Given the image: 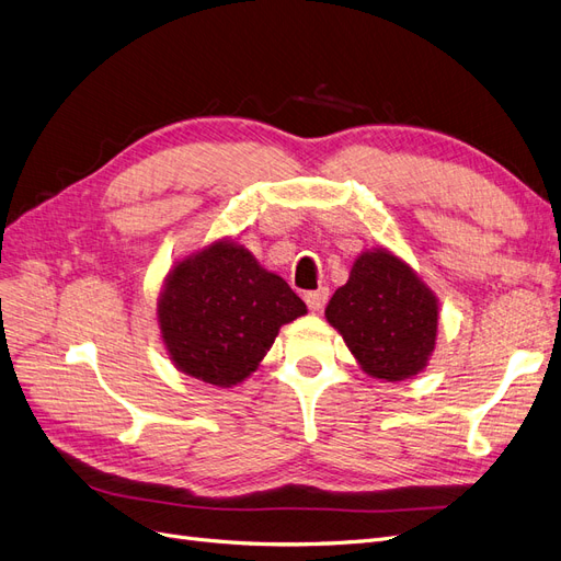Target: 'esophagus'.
I'll return each mask as SVG.
<instances>
[{
  "label": "esophagus",
  "mask_w": 561,
  "mask_h": 561,
  "mask_svg": "<svg viewBox=\"0 0 561 561\" xmlns=\"http://www.w3.org/2000/svg\"><path fill=\"white\" fill-rule=\"evenodd\" d=\"M328 295H330V290H328V287H318V290H311V293H304V301H307V307H309L311 311H320L322 307H325V301H328Z\"/></svg>",
  "instance_id": "1"
}]
</instances>
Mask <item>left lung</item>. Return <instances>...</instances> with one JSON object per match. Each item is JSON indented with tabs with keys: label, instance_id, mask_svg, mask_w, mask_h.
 I'll return each mask as SVG.
<instances>
[{
	"label": "left lung",
	"instance_id": "left-lung-1",
	"mask_svg": "<svg viewBox=\"0 0 561 561\" xmlns=\"http://www.w3.org/2000/svg\"><path fill=\"white\" fill-rule=\"evenodd\" d=\"M325 316L367 375L402 381L426 367L437 301L414 271L386 250L363 252Z\"/></svg>",
	"mask_w": 561,
	"mask_h": 561
}]
</instances>
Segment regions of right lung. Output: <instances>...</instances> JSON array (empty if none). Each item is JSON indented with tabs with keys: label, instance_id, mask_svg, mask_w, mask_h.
I'll return each mask as SVG.
<instances>
[{
	"label": "right lung",
	"instance_id": "right-lung-1",
	"mask_svg": "<svg viewBox=\"0 0 561 561\" xmlns=\"http://www.w3.org/2000/svg\"><path fill=\"white\" fill-rule=\"evenodd\" d=\"M307 313L293 287L233 243L180 262L159 301L168 353L186 375L213 386L243 381L280 325Z\"/></svg>",
	"mask_w": 561,
	"mask_h": 561
}]
</instances>
